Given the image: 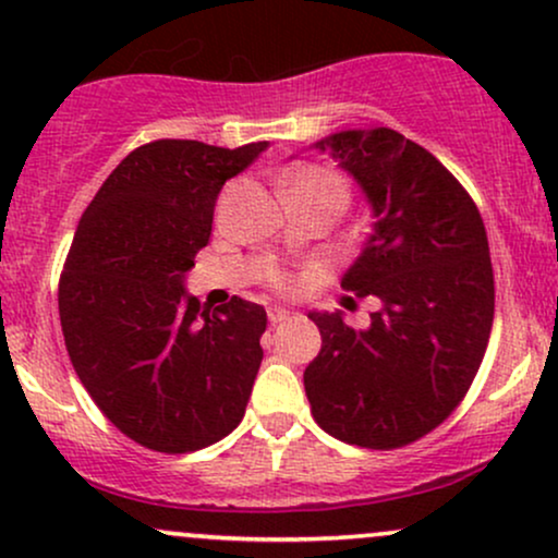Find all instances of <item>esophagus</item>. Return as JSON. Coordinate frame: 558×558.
Wrapping results in <instances>:
<instances>
[{"label":"esophagus","instance_id":"34e87169","mask_svg":"<svg viewBox=\"0 0 558 558\" xmlns=\"http://www.w3.org/2000/svg\"><path fill=\"white\" fill-rule=\"evenodd\" d=\"M288 317H291V312L283 310V306H270V310H267V319H270L272 325L283 323V319H288Z\"/></svg>","mask_w":558,"mask_h":558}]
</instances>
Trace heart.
<instances>
[{
  "label": "heart",
  "mask_w": 558,
  "mask_h": 558,
  "mask_svg": "<svg viewBox=\"0 0 558 558\" xmlns=\"http://www.w3.org/2000/svg\"><path fill=\"white\" fill-rule=\"evenodd\" d=\"M293 183H336V185H341L336 181V178L328 175V172L317 170V168H299V170L288 172L286 185H293ZM341 189H343V185H341Z\"/></svg>",
  "instance_id": "1"
}]
</instances>
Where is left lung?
<instances>
[{"mask_svg":"<svg viewBox=\"0 0 558 558\" xmlns=\"http://www.w3.org/2000/svg\"><path fill=\"white\" fill-rule=\"evenodd\" d=\"M312 149L349 172L369 233L341 286L380 301L367 328L310 312L323 349L304 369L315 422L332 438L399 448L438 427L475 380L493 325L488 235L457 178L390 128H354Z\"/></svg>","mask_w":558,"mask_h":558,"instance_id":"1","label":"left lung"}]
</instances>
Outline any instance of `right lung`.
<instances>
[{
  "mask_svg": "<svg viewBox=\"0 0 558 558\" xmlns=\"http://www.w3.org/2000/svg\"><path fill=\"white\" fill-rule=\"evenodd\" d=\"M267 146H138L75 228L60 280L70 362L105 417L141 446L196 451L246 412L265 306L233 296L209 315L185 291V272L207 246L222 185Z\"/></svg>",
  "mask_w": 558,
  "mask_h": 558,
  "instance_id": "right-lung-1",
  "label": "right lung"
}]
</instances>
